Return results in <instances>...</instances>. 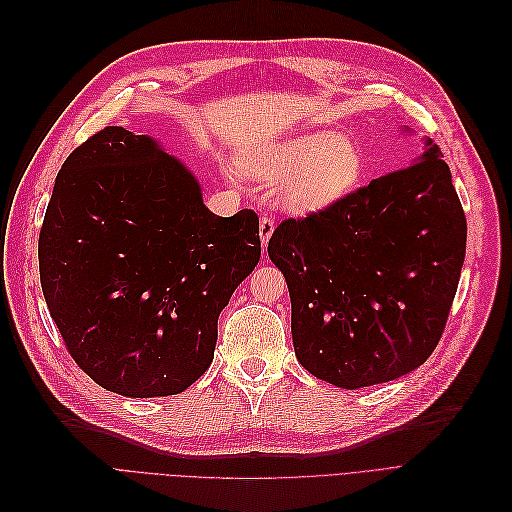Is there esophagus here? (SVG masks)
<instances>
[{"label":"esophagus","instance_id":"1","mask_svg":"<svg viewBox=\"0 0 512 512\" xmlns=\"http://www.w3.org/2000/svg\"><path fill=\"white\" fill-rule=\"evenodd\" d=\"M275 231V221L271 216H262L260 218V241H262V248H266V243H269L271 235Z\"/></svg>","mask_w":512,"mask_h":512}]
</instances>
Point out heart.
<instances>
[{"label":"heart","mask_w":512,"mask_h":512,"mask_svg":"<svg viewBox=\"0 0 512 512\" xmlns=\"http://www.w3.org/2000/svg\"><path fill=\"white\" fill-rule=\"evenodd\" d=\"M248 175L283 183L285 200L321 210L344 200L367 175V156L348 137L312 133L289 139L246 164Z\"/></svg>","instance_id":"heart-1"}]
</instances>
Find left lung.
Returning <instances> with one entry per match:
<instances>
[{
  "instance_id": "left-lung-1",
  "label": "left lung",
  "mask_w": 512,
  "mask_h": 512,
  "mask_svg": "<svg viewBox=\"0 0 512 512\" xmlns=\"http://www.w3.org/2000/svg\"><path fill=\"white\" fill-rule=\"evenodd\" d=\"M465 250V210L431 139L415 164L287 218L269 256L287 281L302 367L344 389L421 367L440 344Z\"/></svg>"
}]
</instances>
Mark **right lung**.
Segmentation results:
<instances>
[{
    "label": "right lung",
    "mask_w": 512,
    "mask_h": 512,
    "mask_svg": "<svg viewBox=\"0 0 512 512\" xmlns=\"http://www.w3.org/2000/svg\"><path fill=\"white\" fill-rule=\"evenodd\" d=\"M258 216H216L148 135L106 127L62 164L39 233L41 289L81 371L129 398L181 394L260 260Z\"/></svg>",
    "instance_id": "1"
}]
</instances>
